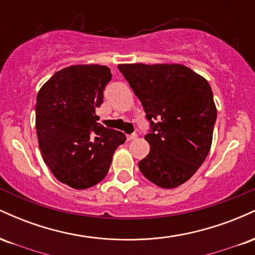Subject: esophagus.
Returning <instances> with one entry per match:
<instances>
[{"label": "esophagus", "mask_w": 255, "mask_h": 255, "mask_svg": "<svg viewBox=\"0 0 255 255\" xmlns=\"http://www.w3.org/2000/svg\"><path fill=\"white\" fill-rule=\"evenodd\" d=\"M136 134L135 133H133V134H130V135H127V140L128 141H130V140H134V139H136Z\"/></svg>", "instance_id": "34e87169"}]
</instances>
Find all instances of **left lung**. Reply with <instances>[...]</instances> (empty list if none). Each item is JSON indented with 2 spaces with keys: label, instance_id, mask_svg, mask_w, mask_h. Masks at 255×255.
<instances>
[{
  "label": "left lung",
  "instance_id": "1",
  "mask_svg": "<svg viewBox=\"0 0 255 255\" xmlns=\"http://www.w3.org/2000/svg\"><path fill=\"white\" fill-rule=\"evenodd\" d=\"M140 99L151 133L142 175L162 188H176L203 164L212 144L217 108L205 78L180 63L119 64Z\"/></svg>",
  "mask_w": 255,
  "mask_h": 255
}]
</instances>
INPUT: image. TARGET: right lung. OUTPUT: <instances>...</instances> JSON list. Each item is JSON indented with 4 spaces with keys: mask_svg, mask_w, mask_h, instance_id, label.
<instances>
[{
    "mask_svg": "<svg viewBox=\"0 0 255 255\" xmlns=\"http://www.w3.org/2000/svg\"><path fill=\"white\" fill-rule=\"evenodd\" d=\"M111 72L101 64H74L55 73L37 96L36 129L43 160L60 182L86 189L109 171L114 152L126 141L98 124L96 109Z\"/></svg>",
    "mask_w": 255,
    "mask_h": 255,
    "instance_id": "add662e5",
    "label": "right lung"
}]
</instances>
